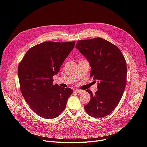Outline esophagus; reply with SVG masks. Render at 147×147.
<instances>
[{"label": "esophagus", "mask_w": 147, "mask_h": 147, "mask_svg": "<svg viewBox=\"0 0 147 147\" xmlns=\"http://www.w3.org/2000/svg\"><path fill=\"white\" fill-rule=\"evenodd\" d=\"M75 91L78 93V94H82L84 91L82 90H76Z\"/></svg>", "instance_id": "1"}]
</instances>
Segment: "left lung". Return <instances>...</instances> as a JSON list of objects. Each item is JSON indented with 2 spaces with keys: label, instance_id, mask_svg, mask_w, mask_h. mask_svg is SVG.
Listing matches in <instances>:
<instances>
[{
  "label": "left lung",
  "instance_id": "left-lung-1",
  "mask_svg": "<svg viewBox=\"0 0 147 147\" xmlns=\"http://www.w3.org/2000/svg\"><path fill=\"white\" fill-rule=\"evenodd\" d=\"M76 49L88 61L90 76L98 81V90L84 106L88 115L103 117L109 115L119 103L126 84V61L120 49L110 42L96 38L78 40Z\"/></svg>",
  "mask_w": 147,
  "mask_h": 147
}]
</instances>
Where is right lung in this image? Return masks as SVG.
Masks as SVG:
<instances>
[{"instance_id":"obj_1","label":"right lung","mask_w":147,"mask_h":147,"mask_svg":"<svg viewBox=\"0 0 147 147\" xmlns=\"http://www.w3.org/2000/svg\"><path fill=\"white\" fill-rule=\"evenodd\" d=\"M76 41L45 42L30 49L18 65L20 90L32 110L45 119L57 117L73 91L53 84L52 77L74 47Z\"/></svg>"}]
</instances>
